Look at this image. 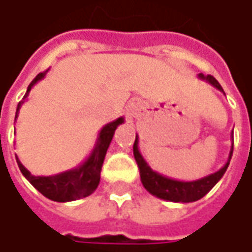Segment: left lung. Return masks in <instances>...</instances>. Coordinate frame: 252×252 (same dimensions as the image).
<instances>
[{
	"label": "left lung",
	"mask_w": 252,
	"mask_h": 252,
	"mask_svg": "<svg viewBox=\"0 0 252 252\" xmlns=\"http://www.w3.org/2000/svg\"><path fill=\"white\" fill-rule=\"evenodd\" d=\"M198 77L200 80L206 81L210 85H213L216 90L224 94L221 85L218 83V80L215 77L205 75V74H199ZM231 139H233V134H231ZM133 154H134L136 162H137L139 169H140L141 184H143L144 188L150 192L151 195L164 199V200H169V202L188 203V202H195V200L203 198L209 190L218 184L220 178L224 175L228 164H230V160H231V156H233V146H231V150H230V154H228L227 162L221 168L216 171V172H213V174H210V175L196 179V181H178V179L164 177L158 172L153 171L149 167V164L146 162V160L143 158L140 151H139L137 134H136V140H134V144H133Z\"/></svg>",
	"instance_id": "obj_1"
}]
</instances>
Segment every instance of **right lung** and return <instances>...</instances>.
<instances>
[{"instance_id": "obj_1", "label": "right lung", "mask_w": 252, "mask_h": 252, "mask_svg": "<svg viewBox=\"0 0 252 252\" xmlns=\"http://www.w3.org/2000/svg\"><path fill=\"white\" fill-rule=\"evenodd\" d=\"M47 71L49 70L37 74L34 77L33 81L29 84V87L26 90V94L24 95V99L18 103L15 121H16L19 109H21L25 99L28 98L31 90L33 88V85L37 81L43 80ZM123 122H125L123 118H118L116 121L105 125L101 129V131H99V134H98L95 147L92 149L88 158L84 161L83 164H80L78 167H75V168L64 171V172L56 174V175H49V177H36V175L31 174V171H28V169L25 168L24 164L19 161L18 156H16L18 167H19L25 178L28 179L43 196L50 199V200H54V202H70V200L87 198L99 185L101 168L102 164H103V160H105V156H106V151H108V147L111 144L115 130L118 129V126L122 125Z\"/></svg>"}]
</instances>
